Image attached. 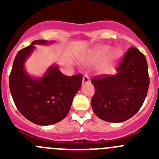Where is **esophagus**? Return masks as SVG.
<instances>
[{
    "label": "esophagus",
    "instance_id": "1",
    "mask_svg": "<svg viewBox=\"0 0 159 159\" xmlns=\"http://www.w3.org/2000/svg\"><path fill=\"white\" fill-rule=\"evenodd\" d=\"M83 84H89V83L90 82V78L88 76V75H84V77H83Z\"/></svg>",
    "mask_w": 159,
    "mask_h": 159
}]
</instances>
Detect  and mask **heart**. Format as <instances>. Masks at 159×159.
<instances>
[{
  "instance_id": "heart-1",
  "label": "heart",
  "mask_w": 159,
  "mask_h": 159,
  "mask_svg": "<svg viewBox=\"0 0 159 159\" xmlns=\"http://www.w3.org/2000/svg\"><path fill=\"white\" fill-rule=\"evenodd\" d=\"M124 57V52L121 49L112 50L109 45H98L90 49L84 57V63L93 65L101 61L96 68L98 75H108L120 63Z\"/></svg>"
}]
</instances>
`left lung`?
I'll use <instances>...</instances> for the list:
<instances>
[{
	"mask_svg": "<svg viewBox=\"0 0 159 159\" xmlns=\"http://www.w3.org/2000/svg\"><path fill=\"white\" fill-rule=\"evenodd\" d=\"M115 75L94 78L91 99L94 114L108 122H122L134 116L146 98L149 86L148 64L139 49L128 50Z\"/></svg>",
	"mask_w": 159,
	"mask_h": 159,
	"instance_id": "1",
	"label": "left lung"
}]
</instances>
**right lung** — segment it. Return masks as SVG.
<instances>
[{
  "label": "right lung",
  "instance_id": "right-lung-1",
  "mask_svg": "<svg viewBox=\"0 0 159 159\" xmlns=\"http://www.w3.org/2000/svg\"><path fill=\"white\" fill-rule=\"evenodd\" d=\"M54 41L37 40L20 50L13 63L9 86L13 100L25 118L39 125H50L65 118L74 97L81 89L82 75L65 76L53 65L42 77H34L25 69V62L35 45H49Z\"/></svg>",
  "mask_w": 159,
  "mask_h": 159
}]
</instances>
